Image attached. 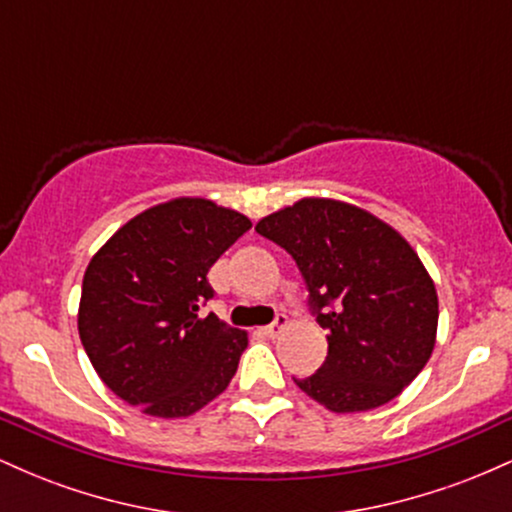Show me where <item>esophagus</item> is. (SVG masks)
<instances>
[{
	"label": "esophagus",
	"instance_id": "esophagus-1",
	"mask_svg": "<svg viewBox=\"0 0 512 512\" xmlns=\"http://www.w3.org/2000/svg\"><path fill=\"white\" fill-rule=\"evenodd\" d=\"M286 327H289V317H286V315H276V320L272 322V325H267V327H264V334H267V337H279V334L281 332H284L286 330Z\"/></svg>",
	"mask_w": 512,
	"mask_h": 512
}]
</instances>
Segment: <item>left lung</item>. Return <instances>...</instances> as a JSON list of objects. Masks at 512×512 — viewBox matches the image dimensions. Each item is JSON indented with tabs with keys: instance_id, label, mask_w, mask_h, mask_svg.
<instances>
[{
	"instance_id": "1",
	"label": "left lung",
	"mask_w": 512,
	"mask_h": 512,
	"mask_svg": "<svg viewBox=\"0 0 512 512\" xmlns=\"http://www.w3.org/2000/svg\"><path fill=\"white\" fill-rule=\"evenodd\" d=\"M301 269L325 363L296 380L334 414L378 409L424 370L436 346L438 293L407 238L356 204L303 197L257 221Z\"/></svg>"
}]
</instances>
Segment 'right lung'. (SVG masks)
<instances>
[{
	"mask_svg": "<svg viewBox=\"0 0 512 512\" xmlns=\"http://www.w3.org/2000/svg\"><path fill=\"white\" fill-rule=\"evenodd\" d=\"M250 226L211 199L175 197L129 219L88 262L81 344L98 378L142 414L192 416L236 375L248 332L199 308L214 296L211 264Z\"/></svg>",
	"mask_w": 512,
	"mask_h": 512,
	"instance_id": "obj_1",
	"label": "right lung"
}]
</instances>
